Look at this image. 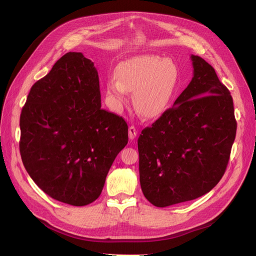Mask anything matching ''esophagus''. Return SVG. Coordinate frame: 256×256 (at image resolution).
Wrapping results in <instances>:
<instances>
[{
    "label": "esophagus",
    "instance_id": "1",
    "mask_svg": "<svg viewBox=\"0 0 256 256\" xmlns=\"http://www.w3.org/2000/svg\"><path fill=\"white\" fill-rule=\"evenodd\" d=\"M136 134H138L136 128L134 126H130L129 129H128V134H129L130 140H134V138H136Z\"/></svg>",
    "mask_w": 256,
    "mask_h": 256
}]
</instances>
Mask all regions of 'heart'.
Here are the masks:
<instances>
[{
	"instance_id": "heart-1",
	"label": "heart",
	"mask_w": 256,
	"mask_h": 256,
	"mask_svg": "<svg viewBox=\"0 0 256 256\" xmlns=\"http://www.w3.org/2000/svg\"><path fill=\"white\" fill-rule=\"evenodd\" d=\"M115 76L106 82L108 102L115 110L122 109L128 92H134L136 109L148 118H158L171 106L180 81L173 60L158 56H138L122 62Z\"/></svg>"
}]
</instances>
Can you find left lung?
Instances as JSON below:
<instances>
[{"label": "left lung", "mask_w": 256, "mask_h": 256, "mask_svg": "<svg viewBox=\"0 0 256 256\" xmlns=\"http://www.w3.org/2000/svg\"><path fill=\"white\" fill-rule=\"evenodd\" d=\"M191 60L188 86L138 140L141 188L157 207L210 191L226 172L236 136L230 90L205 60L191 56Z\"/></svg>", "instance_id": "8db88e82"}]
</instances>
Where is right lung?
Wrapping results in <instances>:
<instances>
[{
    "label": "right lung",
    "instance_id": "right-lung-1",
    "mask_svg": "<svg viewBox=\"0 0 256 256\" xmlns=\"http://www.w3.org/2000/svg\"><path fill=\"white\" fill-rule=\"evenodd\" d=\"M26 172L52 198L72 206L97 200L128 143L120 116L102 109L99 76L81 52H68L30 88L20 115Z\"/></svg>",
    "mask_w": 256,
    "mask_h": 256
}]
</instances>
